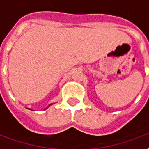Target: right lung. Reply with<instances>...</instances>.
<instances>
[{
  "mask_svg": "<svg viewBox=\"0 0 149 149\" xmlns=\"http://www.w3.org/2000/svg\"><path fill=\"white\" fill-rule=\"evenodd\" d=\"M52 104H49V106H48V107H46V108H45V109H47V108H48V107H49V106H51ZM29 110H31V109H29Z\"/></svg>",
  "mask_w": 149,
  "mask_h": 149,
  "instance_id": "add662e5",
  "label": "right lung"
}]
</instances>
